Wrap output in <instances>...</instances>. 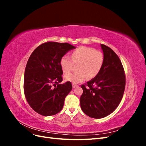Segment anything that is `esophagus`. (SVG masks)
Instances as JSON below:
<instances>
[{
  "mask_svg": "<svg viewBox=\"0 0 146 146\" xmlns=\"http://www.w3.org/2000/svg\"><path fill=\"white\" fill-rule=\"evenodd\" d=\"M78 86L77 85H76V84H72V87H73V88H76V87H77Z\"/></svg>",
  "mask_w": 146,
  "mask_h": 146,
  "instance_id": "34e87169",
  "label": "esophagus"
}]
</instances>
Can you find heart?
Listing matches in <instances>:
<instances>
[{"instance_id":"obj_1","label":"heart","mask_w":146,"mask_h":146,"mask_svg":"<svg viewBox=\"0 0 146 146\" xmlns=\"http://www.w3.org/2000/svg\"><path fill=\"white\" fill-rule=\"evenodd\" d=\"M71 59L68 56L61 57L60 61L61 68L64 73H68L73 68L74 64H77L76 73H69L64 76L66 81L78 83L88 78L96 77L100 72L104 63L102 52L94 48L80 46L72 51Z\"/></svg>"}]
</instances>
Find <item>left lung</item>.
Returning a JSON list of instances; mask_svg holds the SVG:
<instances>
[{"label":"left lung","mask_w":146,"mask_h":146,"mask_svg":"<svg viewBox=\"0 0 146 146\" xmlns=\"http://www.w3.org/2000/svg\"><path fill=\"white\" fill-rule=\"evenodd\" d=\"M104 63L94 78L81 86L82 111L95 119L107 116L116 109L122 99L125 87V75L121 61L111 48L100 45Z\"/></svg>","instance_id":"1"}]
</instances>
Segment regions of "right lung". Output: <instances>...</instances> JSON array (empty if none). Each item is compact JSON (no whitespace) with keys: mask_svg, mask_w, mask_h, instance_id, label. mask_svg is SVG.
<instances>
[{"mask_svg":"<svg viewBox=\"0 0 146 146\" xmlns=\"http://www.w3.org/2000/svg\"><path fill=\"white\" fill-rule=\"evenodd\" d=\"M74 48L76 47L67 42L48 41L35 48L29 57L25 69L24 94L31 108L41 115L59 113L72 89L70 82L60 83L63 70L60 61Z\"/></svg>","mask_w":146,"mask_h":146,"instance_id":"obj_1","label":"right lung"}]
</instances>
